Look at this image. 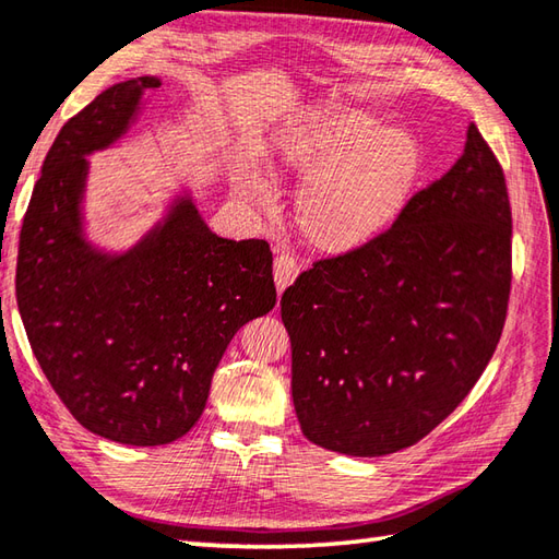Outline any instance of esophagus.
<instances>
[{
  "label": "esophagus",
  "instance_id": "esophagus-1",
  "mask_svg": "<svg viewBox=\"0 0 559 559\" xmlns=\"http://www.w3.org/2000/svg\"><path fill=\"white\" fill-rule=\"evenodd\" d=\"M300 273V261L298 257L293 254H278L276 259H273V281H276V288L278 293L286 290L290 283L298 278Z\"/></svg>",
  "mask_w": 559,
  "mask_h": 559
}]
</instances>
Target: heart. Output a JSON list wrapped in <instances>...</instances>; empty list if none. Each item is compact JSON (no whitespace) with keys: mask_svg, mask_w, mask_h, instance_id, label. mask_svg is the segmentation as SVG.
Wrapping results in <instances>:
<instances>
[{"mask_svg":"<svg viewBox=\"0 0 559 559\" xmlns=\"http://www.w3.org/2000/svg\"><path fill=\"white\" fill-rule=\"evenodd\" d=\"M281 159L312 171L298 199L308 237L324 247H354L373 237L407 199L421 169V145L409 130L388 128L364 108H324L281 138ZM251 201L271 199V181H242Z\"/></svg>","mask_w":559,"mask_h":559,"instance_id":"heart-1","label":"heart"}]
</instances>
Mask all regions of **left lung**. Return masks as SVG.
<instances>
[{
  "instance_id": "left-lung-1",
  "label": "left lung",
  "mask_w": 559,
  "mask_h": 559,
  "mask_svg": "<svg viewBox=\"0 0 559 559\" xmlns=\"http://www.w3.org/2000/svg\"><path fill=\"white\" fill-rule=\"evenodd\" d=\"M509 293L507 179L473 123L461 159L395 223L283 293L305 439L376 457L429 436L495 356Z\"/></svg>"
}]
</instances>
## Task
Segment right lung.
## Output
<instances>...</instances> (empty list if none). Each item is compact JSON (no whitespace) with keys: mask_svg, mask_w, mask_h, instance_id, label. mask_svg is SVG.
Listing matches in <instances>:
<instances>
[{"mask_svg":"<svg viewBox=\"0 0 559 559\" xmlns=\"http://www.w3.org/2000/svg\"><path fill=\"white\" fill-rule=\"evenodd\" d=\"M157 86V76L114 84L62 126L16 259L19 312L55 395L84 429L128 445L191 431L229 338L276 305L269 242L213 235L189 199L123 257L84 242V155L123 135Z\"/></svg>","mask_w":559,"mask_h":559,"instance_id":"right-lung-1","label":"right lung"}]
</instances>
